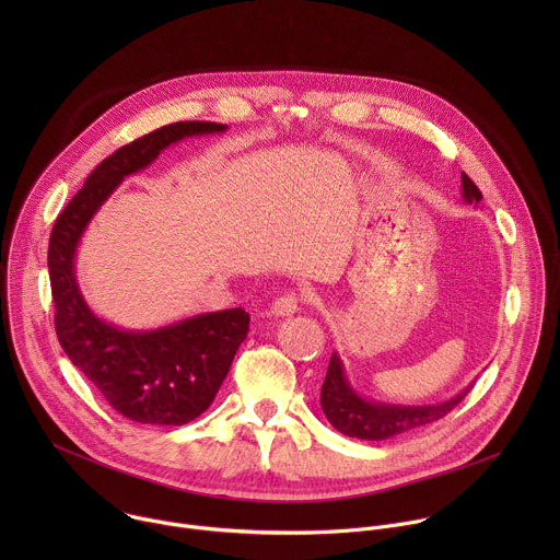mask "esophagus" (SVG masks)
Segmentation results:
<instances>
[{
    "label": "esophagus",
    "mask_w": 560,
    "mask_h": 560,
    "mask_svg": "<svg viewBox=\"0 0 560 560\" xmlns=\"http://www.w3.org/2000/svg\"><path fill=\"white\" fill-rule=\"evenodd\" d=\"M299 303H301V299L294 292L277 296L272 301V305H270V314H275V316H290V314H294L299 310Z\"/></svg>",
    "instance_id": "1"
}]
</instances>
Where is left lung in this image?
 Masks as SVG:
<instances>
[{"instance_id":"8db88e82","label":"left lung","mask_w":560,"mask_h":560,"mask_svg":"<svg viewBox=\"0 0 560 560\" xmlns=\"http://www.w3.org/2000/svg\"><path fill=\"white\" fill-rule=\"evenodd\" d=\"M460 182H463V199L467 203H478L483 199L481 190L476 188V184L465 173L460 175ZM471 385H467L460 394L450 398V401L436 404V406H389V404L365 401L363 396H359L350 387L343 372V363L335 352L330 357L328 374L322 385V408L328 421L341 434L352 439H363V441H383V439L406 434L443 419L463 401Z\"/></svg>"}]
</instances>
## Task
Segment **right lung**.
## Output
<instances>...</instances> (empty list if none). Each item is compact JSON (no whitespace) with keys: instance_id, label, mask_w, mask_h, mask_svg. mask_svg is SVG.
Here are the masks:
<instances>
[{"instance_id":"right-lung-1","label":"right lung","mask_w":560,"mask_h":560,"mask_svg":"<svg viewBox=\"0 0 560 560\" xmlns=\"http://www.w3.org/2000/svg\"><path fill=\"white\" fill-rule=\"evenodd\" d=\"M225 128L212 121H177L121 145L89 175L50 232L48 275L57 339L72 365L106 401L137 423L184 425L206 412L248 335L250 314L232 307L197 314L150 332L115 328L79 292L74 250L93 214L124 177L150 166L159 152L184 137Z\"/></svg>"}]
</instances>
